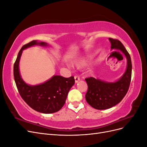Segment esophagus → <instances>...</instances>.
<instances>
[{
  "label": "esophagus",
  "instance_id": "esophagus-1",
  "mask_svg": "<svg viewBox=\"0 0 147 147\" xmlns=\"http://www.w3.org/2000/svg\"><path fill=\"white\" fill-rule=\"evenodd\" d=\"M74 78H75V83H77L80 80V77L78 76V75H75Z\"/></svg>",
  "mask_w": 147,
  "mask_h": 147
}]
</instances>
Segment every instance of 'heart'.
<instances>
[{
  "instance_id": "1",
  "label": "heart",
  "mask_w": 147,
  "mask_h": 147,
  "mask_svg": "<svg viewBox=\"0 0 147 147\" xmlns=\"http://www.w3.org/2000/svg\"><path fill=\"white\" fill-rule=\"evenodd\" d=\"M83 64H84V63H83V62H78V63H77L76 64V65L77 67H81V66L83 65Z\"/></svg>"
}]
</instances>
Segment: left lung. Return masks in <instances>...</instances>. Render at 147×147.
Wrapping results in <instances>:
<instances>
[{
    "label": "left lung",
    "mask_w": 147,
    "mask_h": 147,
    "mask_svg": "<svg viewBox=\"0 0 147 147\" xmlns=\"http://www.w3.org/2000/svg\"><path fill=\"white\" fill-rule=\"evenodd\" d=\"M109 40L111 49H117L126 56L127 68L123 77L114 83L105 82L93 77L85 79L88 84L86 100L92 107L97 110L110 109L121 102L128 91L131 80L132 63L129 54L118 40L109 38Z\"/></svg>",
    "instance_id": "8db88e82"
}]
</instances>
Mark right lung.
I'll return each instance as SVG.
<instances>
[{
    "instance_id": "1",
    "label": "right lung",
    "mask_w": 147,
    "mask_h": 147,
    "mask_svg": "<svg viewBox=\"0 0 147 147\" xmlns=\"http://www.w3.org/2000/svg\"><path fill=\"white\" fill-rule=\"evenodd\" d=\"M35 45L47 46L45 42L33 40L21 48L13 67V75L18 90L26 104L37 112L52 113L59 111L64 105L70 89L75 83L73 76L65 78L55 75L45 83L35 86L26 84L21 78L19 62L23 50Z\"/></svg>"
}]
</instances>
